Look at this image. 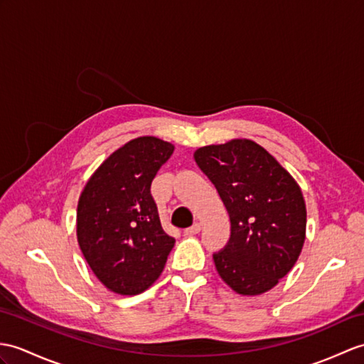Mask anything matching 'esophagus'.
Listing matches in <instances>:
<instances>
[{"instance_id": "1", "label": "esophagus", "mask_w": 364, "mask_h": 364, "mask_svg": "<svg viewBox=\"0 0 364 364\" xmlns=\"http://www.w3.org/2000/svg\"><path fill=\"white\" fill-rule=\"evenodd\" d=\"M201 230V225L200 223H193L188 230H184V235H196L198 234Z\"/></svg>"}]
</instances>
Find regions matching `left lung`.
<instances>
[{
    "label": "left lung",
    "mask_w": 364,
    "mask_h": 364,
    "mask_svg": "<svg viewBox=\"0 0 364 364\" xmlns=\"http://www.w3.org/2000/svg\"><path fill=\"white\" fill-rule=\"evenodd\" d=\"M196 163L213 181L231 220V237L214 255L218 274L245 296L272 290L290 272L306 240L301 188L251 139L200 147Z\"/></svg>",
    "instance_id": "8db88e82"
}]
</instances>
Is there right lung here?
<instances>
[{
  "label": "right lung",
  "instance_id": "add662e5",
  "mask_svg": "<svg viewBox=\"0 0 364 364\" xmlns=\"http://www.w3.org/2000/svg\"><path fill=\"white\" fill-rule=\"evenodd\" d=\"M173 146L132 139L97 167L77 205V242L96 277L122 296L142 293L163 273L175 239L159 220L150 186Z\"/></svg>",
  "mask_w": 364,
  "mask_h": 364
}]
</instances>
